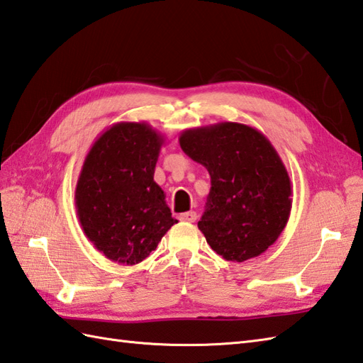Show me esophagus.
Segmentation results:
<instances>
[{
  "mask_svg": "<svg viewBox=\"0 0 363 363\" xmlns=\"http://www.w3.org/2000/svg\"><path fill=\"white\" fill-rule=\"evenodd\" d=\"M196 219H197V214L194 211H188V213L180 214L182 222H196Z\"/></svg>",
  "mask_w": 363,
  "mask_h": 363,
  "instance_id": "34e87169",
  "label": "esophagus"
}]
</instances>
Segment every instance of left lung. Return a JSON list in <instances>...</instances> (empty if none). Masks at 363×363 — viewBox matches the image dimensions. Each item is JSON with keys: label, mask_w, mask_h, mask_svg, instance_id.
<instances>
[{"label": "left lung", "mask_w": 363, "mask_h": 363, "mask_svg": "<svg viewBox=\"0 0 363 363\" xmlns=\"http://www.w3.org/2000/svg\"><path fill=\"white\" fill-rule=\"evenodd\" d=\"M184 154L211 177L199 230L217 255L244 262L277 242L292 208L287 169L267 136L239 123L186 128Z\"/></svg>", "instance_id": "1"}]
</instances>
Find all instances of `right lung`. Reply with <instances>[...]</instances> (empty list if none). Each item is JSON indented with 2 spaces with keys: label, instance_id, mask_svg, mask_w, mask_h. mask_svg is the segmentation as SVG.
<instances>
[{
  "label": "right lung",
  "instance_id": "add662e5",
  "mask_svg": "<svg viewBox=\"0 0 363 363\" xmlns=\"http://www.w3.org/2000/svg\"><path fill=\"white\" fill-rule=\"evenodd\" d=\"M163 144L164 136L147 123H116L85 157L76 211L88 240L110 261H144L179 222L154 182Z\"/></svg>",
  "mask_w": 363,
  "mask_h": 363
}]
</instances>
